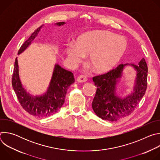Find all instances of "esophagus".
Here are the masks:
<instances>
[{
	"mask_svg": "<svg viewBox=\"0 0 160 160\" xmlns=\"http://www.w3.org/2000/svg\"><path fill=\"white\" fill-rule=\"evenodd\" d=\"M87 78H86V77H85L83 75H79L77 78V81L78 82H87Z\"/></svg>",
	"mask_w": 160,
	"mask_h": 160,
	"instance_id": "1",
	"label": "esophagus"
}]
</instances>
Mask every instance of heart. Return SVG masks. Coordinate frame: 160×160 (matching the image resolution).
<instances>
[{
	"label": "heart",
	"instance_id": "b5f03b06",
	"mask_svg": "<svg viewBox=\"0 0 160 160\" xmlns=\"http://www.w3.org/2000/svg\"><path fill=\"white\" fill-rule=\"evenodd\" d=\"M127 49V40L108 31H94L80 35L66 51L69 59L77 63L88 56V63L97 73H107L120 62Z\"/></svg>",
	"mask_w": 160,
	"mask_h": 160
}]
</instances>
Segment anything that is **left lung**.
Returning <instances> with one entry per match:
<instances>
[{
  "label": "left lung",
  "instance_id": "8db88e82",
  "mask_svg": "<svg viewBox=\"0 0 160 160\" xmlns=\"http://www.w3.org/2000/svg\"><path fill=\"white\" fill-rule=\"evenodd\" d=\"M132 65L136 71V78L133 91L124 98L116 94V85L122 74L124 67ZM148 68L144 58L138 64H121L115 69L92 78L97 87L92 106L95 113L102 120L115 122L123 118L135 110L147 88Z\"/></svg>",
  "mask_w": 160,
  "mask_h": 160
}]
</instances>
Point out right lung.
I'll use <instances>...</instances> for the list:
<instances>
[{
	"instance_id": "right-lung-1",
	"label": "right lung",
	"mask_w": 160,
	"mask_h": 160,
	"mask_svg": "<svg viewBox=\"0 0 160 160\" xmlns=\"http://www.w3.org/2000/svg\"><path fill=\"white\" fill-rule=\"evenodd\" d=\"M65 22H59L56 25L62 26ZM43 25L38 27L22 44L19 51L20 54L27 49L38 35ZM75 82L72 72L66 70L59 64L54 66L52 76L46 92L33 96L22 87L19 75V66L16 58L12 78V85L18 101L23 109L30 115L39 118L50 117L58 111L64 102L67 90Z\"/></svg>"
}]
</instances>
